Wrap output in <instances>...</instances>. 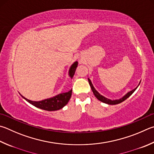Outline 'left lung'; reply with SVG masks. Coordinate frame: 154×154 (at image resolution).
<instances>
[{"mask_svg": "<svg viewBox=\"0 0 154 154\" xmlns=\"http://www.w3.org/2000/svg\"><path fill=\"white\" fill-rule=\"evenodd\" d=\"M88 82H89V85H90L91 88V90H92V91H93L94 96H96V98L98 100H100V101H101L102 102H104V103H105V104H110V105L118 104H120V103H121V102H122L123 101H125V100H127L128 97H129V96H131V95H132V94L133 93V92L136 90L137 88H138V86L139 85V84H140V83H141V82H139V85H137V88H135V89H133V90L130 91L129 92H128V93L126 94L123 97H122L121 98L116 99V100H110V99L107 98V97H106L104 96H103L102 95L100 94L99 92L97 91L96 89H95L93 84H92L91 80L89 79V78H88Z\"/></svg>", "mask_w": 154, "mask_h": 154, "instance_id": "obj_1", "label": "left lung"}]
</instances>
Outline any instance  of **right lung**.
I'll use <instances>...</instances> for the list:
<instances>
[{
  "instance_id": "obj_1",
  "label": "right lung",
  "mask_w": 154,
  "mask_h": 154,
  "mask_svg": "<svg viewBox=\"0 0 154 154\" xmlns=\"http://www.w3.org/2000/svg\"><path fill=\"white\" fill-rule=\"evenodd\" d=\"M77 65L78 62L77 61H75V62L72 64V65L69 70V76L71 79H72V77L74 76L75 70H76L77 67ZM71 95L72 89H71L68 92H66V93H61L55 96L50 97V98H47L38 102L32 101V100L26 98V97L21 96H21L27 102H28L29 104L35 106V107L47 111H54L60 110V109L63 108L65 105L67 104L70 98H71Z\"/></svg>"
}]
</instances>
